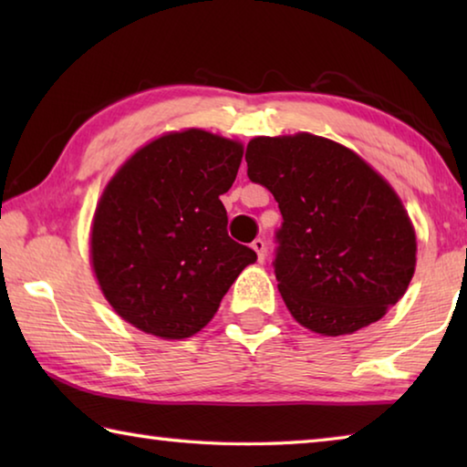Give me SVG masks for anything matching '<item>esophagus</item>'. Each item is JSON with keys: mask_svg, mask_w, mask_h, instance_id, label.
Returning <instances> with one entry per match:
<instances>
[{"mask_svg": "<svg viewBox=\"0 0 467 467\" xmlns=\"http://www.w3.org/2000/svg\"><path fill=\"white\" fill-rule=\"evenodd\" d=\"M251 247L255 249L259 262H264V259H265V241L264 239H255V241L251 243Z\"/></svg>", "mask_w": 467, "mask_h": 467, "instance_id": "obj_1", "label": "esophagus"}]
</instances>
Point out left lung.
<instances>
[{
  "label": "left lung",
  "instance_id": "left-lung-1",
  "mask_svg": "<svg viewBox=\"0 0 467 467\" xmlns=\"http://www.w3.org/2000/svg\"><path fill=\"white\" fill-rule=\"evenodd\" d=\"M247 177L278 202L274 272L300 326L344 336L404 296L416 234L389 183L352 150L296 133L249 141Z\"/></svg>",
  "mask_w": 467,
  "mask_h": 467
}]
</instances>
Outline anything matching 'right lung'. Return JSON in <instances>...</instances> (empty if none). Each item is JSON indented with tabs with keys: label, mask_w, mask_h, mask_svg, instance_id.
Segmentation results:
<instances>
[{
	"label": "right lung",
	"mask_w": 467,
	"mask_h": 467,
	"mask_svg": "<svg viewBox=\"0 0 467 467\" xmlns=\"http://www.w3.org/2000/svg\"><path fill=\"white\" fill-rule=\"evenodd\" d=\"M243 146L202 130L138 150L102 193L92 265L110 306L164 339L200 331L257 259L228 236L220 195L233 187Z\"/></svg>",
	"instance_id": "right-lung-1"
}]
</instances>
